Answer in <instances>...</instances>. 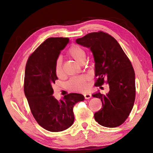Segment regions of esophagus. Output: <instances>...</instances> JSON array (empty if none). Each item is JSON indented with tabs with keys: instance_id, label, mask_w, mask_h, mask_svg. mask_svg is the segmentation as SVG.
I'll return each mask as SVG.
<instances>
[{
	"instance_id": "obj_1",
	"label": "esophagus",
	"mask_w": 153,
	"mask_h": 153,
	"mask_svg": "<svg viewBox=\"0 0 153 153\" xmlns=\"http://www.w3.org/2000/svg\"><path fill=\"white\" fill-rule=\"evenodd\" d=\"M84 98H85V99H90V98H91V94H89V93L84 94Z\"/></svg>"
}]
</instances>
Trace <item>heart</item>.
<instances>
[{
  "instance_id": "b5f03b06",
  "label": "heart",
  "mask_w": 153,
  "mask_h": 153,
  "mask_svg": "<svg viewBox=\"0 0 153 153\" xmlns=\"http://www.w3.org/2000/svg\"><path fill=\"white\" fill-rule=\"evenodd\" d=\"M68 54L73 59L80 63L85 62L86 59V53L85 50L77 45H72L68 50ZM55 73L58 77L63 76L62 61L61 57H59L55 63ZM89 80V77L83 75L72 77L68 82V87L73 91H84L87 89V82Z\"/></svg>"
}]
</instances>
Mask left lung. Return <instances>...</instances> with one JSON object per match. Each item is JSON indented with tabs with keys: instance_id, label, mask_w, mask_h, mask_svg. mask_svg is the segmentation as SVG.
<instances>
[{
	"instance_id": "left-lung-1",
	"label": "left lung",
	"mask_w": 153,
	"mask_h": 153,
	"mask_svg": "<svg viewBox=\"0 0 153 153\" xmlns=\"http://www.w3.org/2000/svg\"><path fill=\"white\" fill-rule=\"evenodd\" d=\"M76 42L93 54L94 85L105 82L109 85L108 93L92 95L102 102V108L94 114L96 121L107 128L119 126L128 117L135 100V71L130 61L116 39L103 31L87 34Z\"/></svg>"
}]
</instances>
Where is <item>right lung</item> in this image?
Masks as SVG:
<instances>
[{
    "label": "right lung",
    "mask_w": 153,
    "mask_h": 153,
    "mask_svg": "<svg viewBox=\"0 0 153 153\" xmlns=\"http://www.w3.org/2000/svg\"><path fill=\"white\" fill-rule=\"evenodd\" d=\"M68 38H50L36 49L27 60L24 92L36 121L46 130L59 132L74 122L73 107L84 100L80 94L70 93L58 101L53 96L52 85L58 78L55 63L61 51L69 42Z\"/></svg>",
    "instance_id": "add662e5"
}]
</instances>
